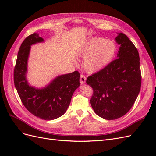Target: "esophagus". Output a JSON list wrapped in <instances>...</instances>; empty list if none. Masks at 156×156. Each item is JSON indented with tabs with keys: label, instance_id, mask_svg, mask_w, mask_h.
<instances>
[{
	"label": "esophagus",
	"instance_id": "esophagus-1",
	"mask_svg": "<svg viewBox=\"0 0 156 156\" xmlns=\"http://www.w3.org/2000/svg\"><path fill=\"white\" fill-rule=\"evenodd\" d=\"M86 83V77L84 75H81V77H80V83L81 84H84Z\"/></svg>",
	"mask_w": 156,
	"mask_h": 156
}]
</instances>
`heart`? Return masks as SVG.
<instances>
[{"label": "heart", "mask_w": 156, "mask_h": 156, "mask_svg": "<svg viewBox=\"0 0 156 156\" xmlns=\"http://www.w3.org/2000/svg\"><path fill=\"white\" fill-rule=\"evenodd\" d=\"M117 48L113 41L100 37L88 40L78 55L84 58L83 67L88 73H96L106 67L115 58Z\"/></svg>", "instance_id": "heart-1"}]
</instances>
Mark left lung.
<instances>
[{
	"mask_svg": "<svg viewBox=\"0 0 156 156\" xmlns=\"http://www.w3.org/2000/svg\"><path fill=\"white\" fill-rule=\"evenodd\" d=\"M115 40L120 45L116 59L87 79L93 88L92 107L105 120L125 115L133 105L141 86L137 49L123 33H118Z\"/></svg>",
	"mask_w": 156,
	"mask_h": 156,
	"instance_id": "obj_1",
	"label": "left lung"
}]
</instances>
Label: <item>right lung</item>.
Segmentation results:
<instances>
[{
  "instance_id": "add662e5",
  "label": "right lung",
  "mask_w": 156,
  "mask_h": 156,
  "mask_svg": "<svg viewBox=\"0 0 156 156\" xmlns=\"http://www.w3.org/2000/svg\"><path fill=\"white\" fill-rule=\"evenodd\" d=\"M44 41L37 33H33L23 41L17 54L13 80L27 109L41 119L51 120L62 116L67 111L73 92L80 85V74L75 71L58 75L44 88L30 85L27 73L31 45Z\"/></svg>"
}]
</instances>
